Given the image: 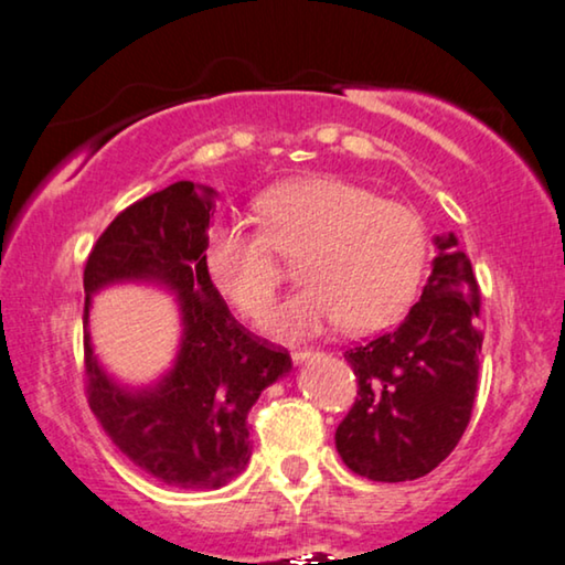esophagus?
<instances>
[{
  "label": "esophagus",
  "instance_id": "esophagus-1",
  "mask_svg": "<svg viewBox=\"0 0 565 565\" xmlns=\"http://www.w3.org/2000/svg\"><path fill=\"white\" fill-rule=\"evenodd\" d=\"M312 355H315L312 348H294V351H291V359L297 361V363L307 361V359H312Z\"/></svg>",
  "mask_w": 565,
  "mask_h": 565
}]
</instances>
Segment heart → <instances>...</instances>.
Instances as JSON below:
<instances>
[{
    "instance_id": "b5f03b06",
    "label": "heart",
    "mask_w": 565,
    "mask_h": 565,
    "mask_svg": "<svg viewBox=\"0 0 565 565\" xmlns=\"http://www.w3.org/2000/svg\"><path fill=\"white\" fill-rule=\"evenodd\" d=\"M260 227L212 225L206 274L248 320H264L284 281L281 258H299V279L268 320L281 338L315 335L343 322L371 332L407 312L427 266V227L412 206L335 177L276 186L258 200Z\"/></svg>"
}]
</instances>
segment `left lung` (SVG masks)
I'll use <instances>...</instances> for the list:
<instances>
[{
    "label": "left lung",
    "mask_w": 565,
    "mask_h": 565,
    "mask_svg": "<svg viewBox=\"0 0 565 565\" xmlns=\"http://www.w3.org/2000/svg\"><path fill=\"white\" fill-rule=\"evenodd\" d=\"M423 297L394 330L343 353L359 396L335 430L340 458L371 481L438 468L471 423L479 388L481 291L452 235L438 237Z\"/></svg>",
    "instance_id": "1"
}]
</instances>
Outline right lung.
<instances>
[{
    "instance_id": "right-lung-1",
    "label": "right lung",
    "mask_w": 565,
    "mask_h": 565,
    "mask_svg": "<svg viewBox=\"0 0 565 565\" xmlns=\"http://www.w3.org/2000/svg\"><path fill=\"white\" fill-rule=\"evenodd\" d=\"M212 189L192 181L142 196L109 222L84 266V392L102 430L153 479L217 489L250 458L248 412L291 369L289 351L253 335L230 312L204 266ZM122 278H150L180 294L185 340L178 369L150 393L115 387L90 355L88 294Z\"/></svg>"
}]
</instances>
